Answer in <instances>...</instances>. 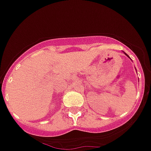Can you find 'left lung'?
Segmentation results:
<instances>
[{
	"instance_id": "obj_1",
	"label": "left lung",
	"mask_w": 151,
	"mask_h": 151,
	"mask_svg": "<svg viewBox=\"0 0 151 151\" xmlns=\"http://www.w3.org/2000/svg\"><path fill=\"white\" fill-rule=\"evenodd\" d=\"M124 55H126V56H128V58H129V56H128V55H127V54H126V53H125V52H124Z\"/></svg>"
}]
</instances>
